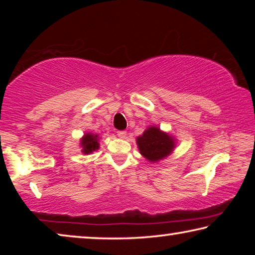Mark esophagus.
<instances>
[{"mask_svg": "<svg viewBox=\"0 0 255 255\" xmlns=\"http://www.w3.org/2000/svg\"><path fill=\"white\" fill-rule=\"evenodd\" d=\"M117 135L120 137V138H125L127 135V131L126 130H119L117 131Z\"/></svg>", "mask_w": 255, "mask_h": 255, "instance_id": "esophagus-1", "label": "esophagus"}]
</instances>
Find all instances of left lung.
Instances as JSON below:
<instances>
[{"instance_id": "left-lung-1", "label": "left lung", "mask_w": 255, "mask_h": 255, "mask_svg": "<svg viewBox=\"0 0 255 255\" xmlns=\"http://www.w3.org/2000/svg\"><path fill=\"white\" fill-rule=\"evenodd\" d=\"M140 154L150 162H157L169 155L174 148V140L157 127H150L137 138Z\"/></svg>"}]
</instances>
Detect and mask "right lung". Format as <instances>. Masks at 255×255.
I'll list each match as a JSON object with an SVG mask.
<instances>
[{"mask_svg": "<svg viewBox=\"0 0 255 255\" xmlns=\"http://www.w3.org/2000/svg\"><path fill=\"white\" fill-rule=\"evenodd\" d=\"M82 147H83V152L85 154L92 153L93 150L99 148L98 143V135H92V133H86V135L82 138Z\"/></svg>", "mask_w": 255, "mask_h": 255, "instance_id": "right-lung-1", "label": "right lung"}]
</instances>
